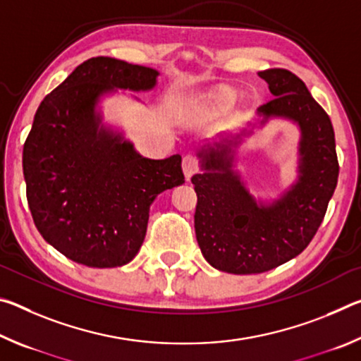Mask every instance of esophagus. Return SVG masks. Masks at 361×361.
Listing matches in <instances>:
<instances>
[{
  "label": "esophagus",
  "instance_id": "1",
  "mask_svg": "<svg viewBox=\"0 0 361 361\" xmlns=\"http://www.w3.org/2000/svg\"><path fill=\"white\" fill-rule=\"evenodd\" d=\"M181 166H183V173H185L186 180H189L194 173L199 172V161L194 154H186L183 157Z\"/></svg>",
  "mask_w": 361,
  "mask_h": 361
}]
</instances>
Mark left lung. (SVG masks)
<instances>
[{"label": "left lung", "mask_w": 361, "mask_h": 361, "mask_svg": "<svg viewBox=\"0 0 361 361\" xmlns=\"http://www.w3.org/2000/svg\"><path fill=\"white\" fill-rule=\"evenodd\" d=\"M258 76L274 95L258 108L259 126L280 118L299 127L298 180L271 204L256 200L234 169L237 146L252 133L247 129L204 145L197 151L202 172L191 178L200 252L218 271L239 276L271 271L309 245L339 175L333 124L305 84L283 68Z\"/></svg>", "instance_id": "left-lung-1"}]
</instances>
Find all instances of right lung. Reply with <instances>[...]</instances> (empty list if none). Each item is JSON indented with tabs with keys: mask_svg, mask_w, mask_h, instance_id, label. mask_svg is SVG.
<instances>
[{
	"mask_svg": "<svg viewBox=\"0 0 361 361\" xmlns=\"http://www.w3.org/2000/svg\"><path fill=\"white\" fill-rule=\"evenodd\" d=\"M159 71L111 57L76 66L44 97L23 145V176L36 228L89 267L130 262L145 240L157 194L185 183L181 156L143 157L103 124L99 103L116 89L146 92Z\"/></svg>",
	"mask_w": 361,
	"mask_h": 361,
	"instance_id": "1",
	"label": "right lung"
}]
</instances>
